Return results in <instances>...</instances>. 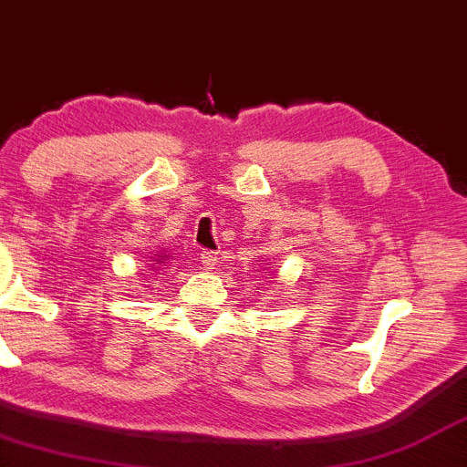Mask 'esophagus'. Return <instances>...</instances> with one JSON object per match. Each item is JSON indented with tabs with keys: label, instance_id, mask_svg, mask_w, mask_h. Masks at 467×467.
I'll return each instance as SVG.
<instances>
[{
	"label": "esophagus",
	"instance_id": "obj_1",
	"mask_svg": "<svg viewBox=\"0 0 467 467\" xmlns=\"http://www.w3.org/2000/svg\"><path fill=\"white\" fill-rule=\"evenodd\" d=\"M200 261H202V265H204L206 269H213L217 265V252H213V250H204L200 254Z\"/></svg>",
	"mask_w": 467,
	"mask_h": 467
}]
</instances>
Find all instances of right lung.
<instances>
[{"label": "right lung", "mask_w": 467, "mask_h": 467, "mask_svg": "<svg viewBox=\"0 0 467 467\" xmlns=\"http://www.w3.org/2000/svg\"><path fill=\"white\" fill-rule=\"evenodd\" d=\"M161 263H162V258H161Z\"/></svg>", "instance_id": "add662e5"}]
</instances>
